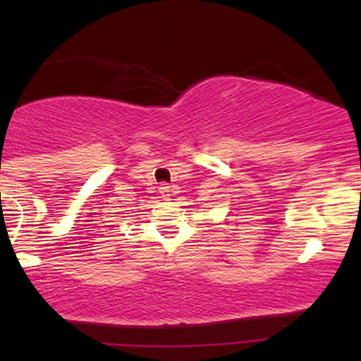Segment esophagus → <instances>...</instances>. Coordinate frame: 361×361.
Here are the masks:
<instances>
[{
	"instance_id": "esophagus-1",
	"label": "esophagus",
	"mask_w": 361,
	"mask_h": 361,
	"mask_svg": "<svg viewBox=\"0 0 361 361\" xmlns=\"http://www.w3.org/2000/svg\"><path fill=\"white\" fill-rule=\"evenodd\" d=\"M159 193H161V197L164 198V200H168L169 197H171V193H173V188L171 186H169L168 183H163L159 186Z\"/></svg>"
}]
</instances>
